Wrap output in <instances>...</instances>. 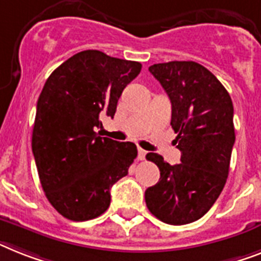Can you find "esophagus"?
Wrapping results in <instances>:
<instances>
[{"mask_svg":"<svg viewBox=\"0 0 261 261\" xmlns=\"http://www.w3.org/2000/svg\"><path fill=\"white\" fill-rule=\"evenodd\" d=\"M145 154H146L145 150L141 149V148H139V154H137V159H139V160L143 161L144 159H145Z\"/></svg>","mask_w":261,"mask_h":261,"instance_id":"1","label":"esophagus"}]
</instances>
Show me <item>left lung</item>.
Listing matches in <instances>:
<instances>
[{"mask_svg": "<svg viewBox=\"0 0 261 261\" xmlns=\"http://www.w3.org/2000/svg\"><path fill=\"white\" fill-rule=\"evenodd\" d=\"M149 72L171 100L181 163L171 165L160 154H146L160 169L159 182L145 191L146 206L163 223H193L211 210L227 181L234 144L231 96L195 61L154 64Z\"/></svg>", "mask_w": 261, "mask_h": 261, "instance_id": "8db88e82", "label": "left lung"}]
</instances>
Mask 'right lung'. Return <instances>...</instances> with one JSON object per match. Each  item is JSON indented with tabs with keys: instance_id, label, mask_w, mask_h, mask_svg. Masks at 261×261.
I'll return each instance as SVG.
<instances>
[{
	"instance_id": "add662e5",
	"label": "right lung",
	"mask_w": 261,
	"mask_h": 261,
	"mask_svg": "<svg viewBox=\"0 0 261 261\" xmlns=\"http://www.w3.org/2000/svg\"><path fill=\"white\" fill-rule=\"evenodd\" d=\"M141 64L84 50L48 77L37 101L32 150L49 203L73 221L109 208L112 185L128 174L137 156L133 143L96 132L101 118L115 116L124 88Z\"/></svg>"
}]
</instances>
